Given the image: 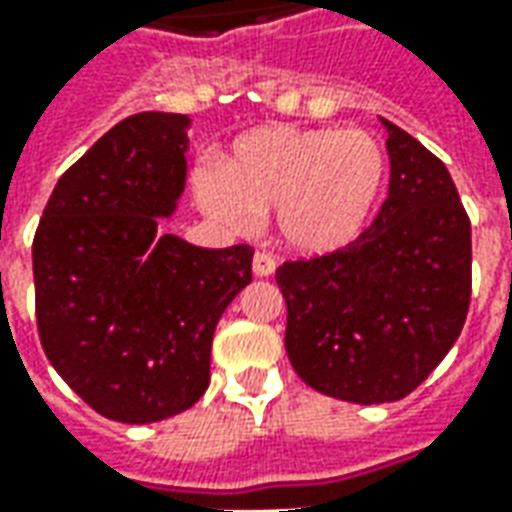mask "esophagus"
<instances>
[{
  "mask_svg": "<svg viewBox=\"0 0 512 512\" xmlns=\"http://www.w3.org/2000/svg\"><path fill=\"white\" fill-rule=\"evenodd\" d=\"M252 271H255L257 277H271V274L277 271V260L271 255H266V252H257V255L252 257Z\"/></svg>",
  "mask_w": 512,
  "mask_h": 512,
  "instance_id": "1",
  "label": "esophagus"
}]
</instances>
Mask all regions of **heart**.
I'll use <instances>...</instances> for the list:
<instances>
[{
    "label": "heart",
    "instance_id": "b5f03b06",
    "mask_svg": "<svg viewBox=\"0 0 512 512\" xmlns=\"http://www.w3.org/2000/svg\"><path fill=\"white\" fill-rule=\"evenodd\" d=\"M386 175V150L370 131L263 126L235 139L222 169L197 172V197L230 230L271 211L279 244L321 257L365 233Z\"/></svg>",
    "mask_w": 512,
    "mask_h": 512
}]
</instances>
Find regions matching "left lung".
Wrapping results in <instances>:
<instances>
[{
  "mask_svg": "<svg viewBox=\"0 0 512 512\" xmlns=\"http://www.w3.org/2000/svg\"><path fill=\"white\" fill-rule=\"evenodd\" d=\"M381 126L392 172L376 222L340 252L277 268L293 370L362 406L414 392L455 345L472 296V224L450 172L403 128Z\"/></svg>",
  "mask_w": 512,
  "mask_h": 512,
  "instance_id": "left-lung-1",
  "label": "left lung"
}]
</instances>
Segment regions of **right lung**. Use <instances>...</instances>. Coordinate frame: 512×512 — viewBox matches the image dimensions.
<instances>
[{
    "instance_id": "obj_1",
    "label": "right lung",
    "mask_w": 512,
    "mask_h": 512,
    "mask_svg": "<svg viewBox=\"0 0 512 512\" xmlns=\"http://www.w3.org/2000/svg\"><path fill=\"white\" fill-rule=\"evenodd\" d=\"M189 126L139 112L106 131L57 180L32 244L43 351L87 406L126 425L205 395L216 323L252 282V246L205 249L161 227L186 189Z\"/></svg>"
}]
</instances>
